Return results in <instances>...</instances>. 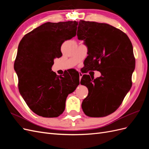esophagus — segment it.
<instances>
[{"label": "esophagus", "mask_w": 149, "mask_h": 149, "mask_svg": "<svg viewBox=\"0 0 149 149\" xmlns=\"http://www.w3.org/2000/svg\"><path fill=\"white\" fill-rule=\"evenodd\" d=\"M79 80H81V79L83 74V73H81V72H79Z\"/></svg>", "instance_id": "esophagus-1"}]
</instances>
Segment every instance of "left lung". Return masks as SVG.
Listing matches in <instances>:
<instances>
[{
  "instance_id": "8db88e82",
  "label": "left lung",
  "mask_w": 149,
  "mask_h": 149,
  "mask_svg": "<svg viewBox=\"0 0 149 149\" xmlns=\"http://www.w3.org/2000/svg\"><path fill=\"white\" fill-rule=\"evenodd\" d=\"M77 36L88 47L87 68L101 74L96 79L84 74L81 79L88 89L83 111L92 118L107 116L118 109L131 88L136 66L132 43L120 30L95 22L80 20Z\"/></svg>"
}]
</instances>
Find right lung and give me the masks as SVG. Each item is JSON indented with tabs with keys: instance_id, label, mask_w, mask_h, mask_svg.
<instances>
[{
	"instance_id": "right-lung-1",
	"label": "right lung",
	"mask_w": 149,
	"mask_h": 149,
	"mask_svg": "<svg viewBox=\"0 0 149 149\" xmlns=\"http://www.w3.org/2000/svg\"><path fill=\"white\" fill-rule=\"evenodd\" d=\"M78 22H46L22 38L14 70L19 89L30 109L44 118H56L65 109L66 97L79 84V73L70 70L63 76L52 70L61 47L76 34Z\"/></svg>"
}]
</instances>
